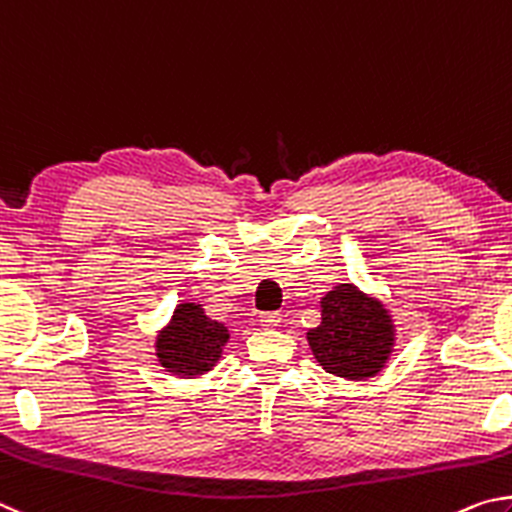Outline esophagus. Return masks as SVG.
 <instances>
[{
    "label": "esophagus",
    "mask_w": 512,
    "mask_h": 512,
    "mask_svg": "<svg viewBox=\"0 0 512 512\" xmlns=\"http://www.w3.org/2000/svg\"><path fill=\"white\" fill-rule=\"evenodd\" d=\"M281 324V315L279 312H263L261 315V326L265 328H276Z\"/></svg>",
    "instance_id": "34e87169"
}]
</instances>
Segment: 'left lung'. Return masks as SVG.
<instances>
[{
	"label": "left lung",
	"instance_id": "left-lung-1",
	"mask_svg": "<svg viewBox=\"0 0 512 512\" xmlns=\"http://www.w3.org/2000/svg\"><path fill=\"white\" fill-rule=\"evenodd\" d=\"M393 339L389 310L353 283L337 285L321 299V324L308 333L315 360L346 380L378 375L389 360Z\"/></svg>",
	"mask_w": 512,
	"mask_h": 512
}]
</instances>
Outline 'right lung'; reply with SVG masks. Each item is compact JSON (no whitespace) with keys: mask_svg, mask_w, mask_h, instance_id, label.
<instances>
[{"mask_svg":"<svg viewBox=\"0 0 512 512\" xmlns=\"http://www.w3.org/2000/svg\"><path fill=\"white\" fill-rule=\"evenodd\" d=\"M229 330L204 315L200 303H179L170 324L157 337L159 364L179 378L211 371L220 360Z\"/></svg>","mask_w":512,"mask_h":512,"instance_id":"right-lung-1","label":"right lung"}]
</instances>
